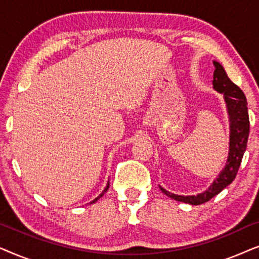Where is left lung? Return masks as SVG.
<instances>
[{
	"mask_svg": "<svg viewBox=\"0 0 259 259\" xmlns=\"http://www.w3.org/2000/svg\"><path fill=\"white\" fill-rule=\"evenodd\" d=\"M213 84L214 91L224 94V100L228 108L229 121H230V144H229V157L226 160L225 167L219 173L218 178L212 183V185L206 191L196 196H179L168 192L165 189L160 190L166 196L172 199L182 201V203L191 205H200L212 199L214 196L230 185L236 178L237 172L242 162L244 152L246 150L247 138L250 132L249 112H247V101L245 94L240 88L229 79L224 67L217 61H213Z\"/></svg>",
	"mask_w": 259,
	"mask_h": 259,
	"instance_id": "8db88e82",
	"label": "left lung"
}]
</instances>
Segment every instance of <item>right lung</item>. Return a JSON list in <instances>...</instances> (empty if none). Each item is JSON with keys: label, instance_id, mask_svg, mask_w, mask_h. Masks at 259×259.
Segmentation results:
<instances>
[{"label": "right lung", "instance_id": "right-lung-1", "mask_svg": "<svg viewBox=\"0 0 259 259\" xmlns=\"http://www.w3.org/2000/svg\"><path fill=\"white\" fill-rule=\"evenodd\" d=\"M108 187H109V182L107 183V186H106V187H105V190H104V191H102V193L100 194V196H99V197H97V198H95V199H94L93 201H92V203H95V201H97L98 199H100V198H101V197H102V196H104V194H105V192H106V191H107V190H108Z\"/></svg>", "mask_w": 259, "mask_h": 259}]
</instances>
